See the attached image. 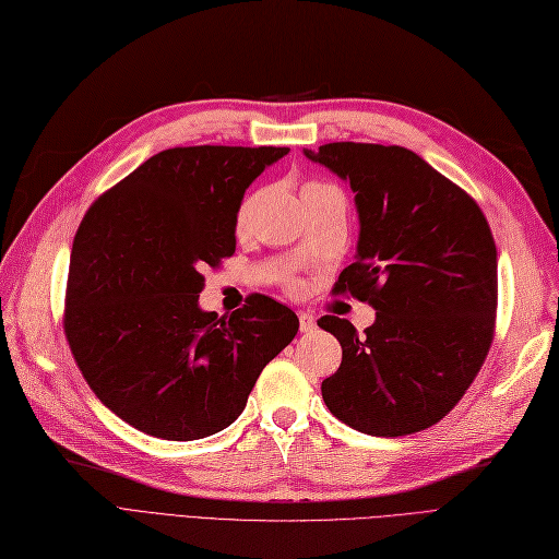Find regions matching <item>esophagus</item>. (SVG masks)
Listing matches in <instances>:
<instances>
[{"label":"esophagus","instance_id":"1","mask_svg":"<svg viewBox=\"0 0 559 559\" xmlns=\"http://www.w3.org/2000/svg\"><path fill=\"white\" fill-rule=\"evenodd\" d=\"M299 330H301V332H313V330H316V316L301 311V313H299Z\"/></svg>","mask_w":559,"mask_h":559}]
</instances>
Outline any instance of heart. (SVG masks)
<instances>
[{"label":"heart","mask_w":559,"mask_h":559,"mask_svg":"<svg viewBox=\"0 0 559 559\" xmlns=\"http://www.w3.org/2000/svg\"><path fill=\"white\" fill-rule=\"evenodd\" d=\"M309 186H320V183H309ZM306 186V188H309ZM248 213H250V202H246L241 209H239V225H243L248 221Z\"/></svg>","instance_id":"heart-1"}]
</instances>
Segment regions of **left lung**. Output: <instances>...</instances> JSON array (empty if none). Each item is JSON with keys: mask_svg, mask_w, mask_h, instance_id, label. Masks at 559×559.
Returning <instances> with one entry per match:
<instances>
[{"mask_svg": "<svg viewBox=\"0 0 559 559\" xmlns=\"http://www.w3.org/2000/svg\"><path fill=\"white\" fill-rule=\"evenodd\" d=\"M350 183L359 213L357 260L334 295L367 301L376 322L318 325L341 344L322 381L332 416L371 437L437 425L469 390L497 322V246L469 192L408 148L336 141L304 151Z\"/></svg>", "mask_w": 559, "mask_h": 559, "instance_id": "obj_1", "label": "left lung"}]
</instances>
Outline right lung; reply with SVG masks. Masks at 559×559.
Instances as JSON below:
<instances>
[{"label":"right lung","instance_id":"1","mask_svg":"<svg viewBox=\"0 0 559 559\" xmlns=\"http://www.w3.org/2000/svg\"><path fill=\"white\" fill-rule=\"evenodd\" d=\"M290 148L178 146L143 162L83 215L69 258L64 336L97 400L167 441L241 416L297 316L250 295L229 318L200 309L204 269L234 255L246 188Z\"/></svg>","mask_w":559,"mask_h":559}]
</instances>
